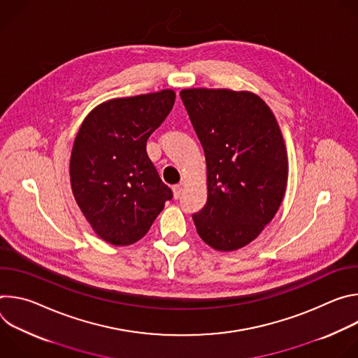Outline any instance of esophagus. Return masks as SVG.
<instances>
[{"mask_svg":"<svg viewBox=\"0 0 358 358\" xmlns=\"http://www.w3.org/2000/svg\"><path fill=\"white\" fill-rule=\"evenodd\" d=\"M173 195H174V198L176 199H178L180 198V195H181V191H182V187L180 185V184H177V185H173Z\"/></svg>","mask_w":358,"mask_h":358,"instance_id":"34e87169","label":"esophagus"}]
</instances>
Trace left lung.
<instances>
[{
  "instance_id": "left-lung-1",
  "label": "left lung",
  "mask_w": 358,
  "mask_h": 358,
  "mask_svg": "<svg viewBox=\"0 0 358 358\" xmlns=\"http://www.w3.org/2000/svg\"><path fill=\"white\" fill-rule=\"evenodd\" d=\"M207 163V203L192 215L201 239L221 252L257 239L273 220L289 162L279 123L257 93L192 87L180 92Z\"/></svg>"
}]
</instances>
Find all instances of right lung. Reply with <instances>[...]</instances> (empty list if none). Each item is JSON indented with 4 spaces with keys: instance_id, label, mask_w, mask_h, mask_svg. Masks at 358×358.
I'll return each instance as SVG.
<instances>
[{
    "instance_id": "add662e5",
    "label": "right lung",
    "mask_w": 358,
    "mask_h": 358,
    "mask_svg": "<svg viewBox=\"0 0 358 358\" xmlns=\"http://www.w3.org/2000/svg\"><path fill=\"white\" fill-rule=\"evenodd\" d=\"M173 89L115 97L82 122L71 152V187L94 234L116 246L140 241L173 196L145 144L169 116Z\"/></svg>"
}]
</instances>
